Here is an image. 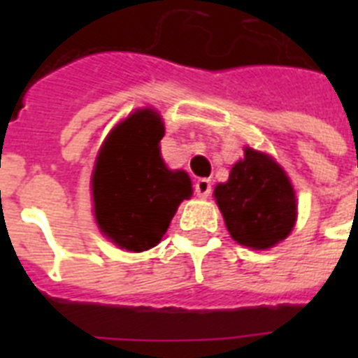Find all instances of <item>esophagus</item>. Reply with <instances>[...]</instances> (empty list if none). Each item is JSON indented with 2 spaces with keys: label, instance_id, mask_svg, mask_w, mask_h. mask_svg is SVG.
Returning a JSON list of instances; mask_svg holds the SVG:
<instances>
[{
  "label": "esophagus",
  "instance_id": "obj_1",
  "mask_svg": "<svg viewBox=\"0 0 358 358\" xmlns=\"http://www.w3.org/2000/svg\"><path fill=\"white\" fill-rule=\"evenodd\" d=\"M195 194L201 199H208L211 194V181L210 179H199L195 182Z\"/></svg>",
  "mask_w": 358,
  "mask_h": 358
}]
</instances>
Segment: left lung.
I'll use <instances>...</instances> for the list:
<instances>
[{
  "instance_id": "obj_1",
  "label": "left lung",
  "mask_w": 358,
  "mask_h": 358,
  "mask_svg": "<svg viewBox=\"0 0 358 358\" xmlns=\"http://www.w3.org/2000/svg\"><path fill=\"white\" fill-rule=\"evenodd\" d=\"M231 238L251 249L274 248L290 235L297 217L296 192L285 170L264 152L243 148L229 179L215 186Z\"/></svg>"
}]
</instances>
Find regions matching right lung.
I'll list each match as a JSON object with an SVG mask.
<instances>
[{
	"label": "right lung",
	"instance_id": "1",
	"mask_svg": "<svg viewBox=\"0 0 358 358\" xmlns=\"http://www.w3.org/2000/svg\"><path fill=\"white\" fill-rule=\"evenodd\" d=\"M164 125L154 109H138L103 141L94 163V218L120 249L141 252L161 242L192 181L182 170H169L159 152Z\"/></svg>",
	"mask_w": 358,
	"mask_h": 358
}]
</instances>
